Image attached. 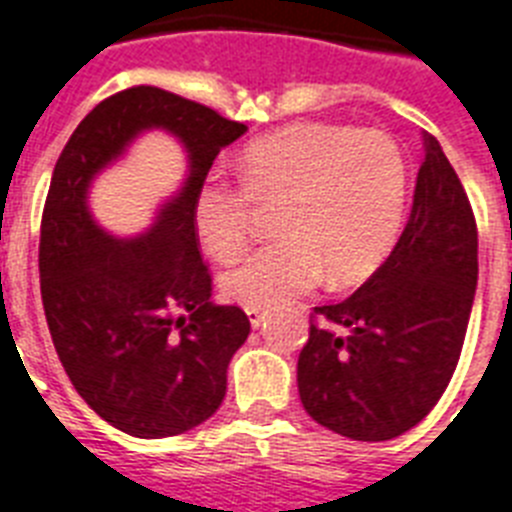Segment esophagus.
I'll use <instances>...</instances> for the list:
<instances>
[{"instance_id": "34e87169", "label": "esophagus", "mask_w": 512, "mask_h": 512, "mask_svg": "<svg viewBox=\"0 0 512 512\" xmlns=\"http://www.w3.org/2000/svg\"><path fill=\"white\" fill-rule=\"evenodd\" d=\"M247 318L252 323V328H260L265 323V310H255V307H247Z\"/></svg>"}]
</instances>
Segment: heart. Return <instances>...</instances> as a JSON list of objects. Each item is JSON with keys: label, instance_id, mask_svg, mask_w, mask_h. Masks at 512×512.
<instances>
[{"label": "heart", "instance_id": "obj_1", "mask_svg": "<svg viewBox=\"0 0 512 512\" xmlns=\"http://www.w3.org/2000/svg\"><path fill=\"white\" fill-rule=\"evenodd\" d=\"M239 184L207 176L194 194V231L218 260L236 255L255 231L257 205H281V242L239 257L220 278L223 297L270 310L334 284L373 276L400 236L407 168L392 136L299 123L252 141L239 157Z\"/></svg>", "mask_w": 512, "mask_h": 512}]
</instances>
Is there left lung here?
<instances>
[{
    "label": "left lung",
    "instance_id": "8db88e82",
    "mask_svg": "<svg viewBox=\"0 0 512 512\" xmlns=\"http://www.w3.org/2000/svg\"><path fill=\"white\" fill-rule=\"evenodd\" d=\"M413 210L386 263L318 323L299 352L307 415L357 442L421 423L450 384L479 281L471 202L439 141L423 134Z\"/></svg>",
    "mask_w": 512,
    "mask_h": 512
}]
</instances>
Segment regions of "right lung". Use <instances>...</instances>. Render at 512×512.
<instances>
[{
    "label": "right lung",
    "mask_w": 512,
    "mask_h": 512,
    "mask_svg": "<svg viewBox=\"0 0 512 512\" xmlns=\"http://www.w3.org/2000/svg\"><path fill=\"white\" fill-rule=\"evenodd\" d=\"M173 135L187 155L182 186L139 237L110 235L88 207L93 178L141 133ZM247 134L205 105L157 86L99 102L54 165L41 215L39 276L49 334L70 384L115 429L162 439L194 429L226 397V371L249 318L213 305L199 255L194 194L213 160Z\"/></svg>",
    "instance_id": "right-lung-1"
}]
</instances>
